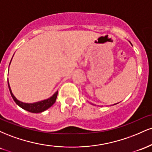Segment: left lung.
<instances>
[{"instance_id": "1", "label": "left lung", "mask_w": 152, "mask_h": 152, "mask_svg": "<svg viewBox=\"0 0 152 152\" xmlns=\"http://www.w3.org/2000/svg\"><path fill=\"white\" fill-rule=\"evenodd\" d=\"M131 44H132V43H131ZM118 104V103H117ZM114 104V105H116V104Z\"/></svg>"}]
</instances>
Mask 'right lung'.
I'll use <instances>...</instances> for the list:
<instances>
[{
  "label": "right lung",
  "mask_w": 152,
  "mask_h": 152,
  "mask_svg": "<svg viewBox=\"0 0 152 152\" xmlns=\"http://www.w3.org/2000/svg\"><path fill=\"white\" fill-rule=\"evenodd\" d=\"M12 61V59H11ZM10 61V62H11ZM8 88H9L10 93L11 94L12 98L13 99L14 102L16 103L17 105H18L20 108L23 109L24 110H26V111H29V112L31 113H41L43 112V111H46V109H48V108H50L54 103L56 102V100L57 95H58V91H56L55 93L53 94V96L50 97V98L44 99V100L40 101V102H34V103H23L20 101H19L15 97V96L13 95V93H12V91L10 89V87L9 85V82L8 81Z\"/></svg>",
  "instance_id": "1"
}]
</instances>
